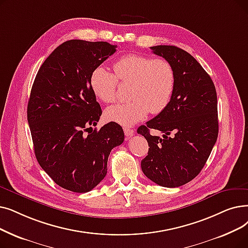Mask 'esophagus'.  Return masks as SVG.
I'll list each match as a JSON object with an SVG mask.
<instances>
[{
    "mask_svg": "<svg viewBox=\"0 0 248 248\" xmlns=\"http://www.w3.org/2000/svg\"><path fill=\"white\" fill-rule=\"evenodd\" d=\"M124 135H125L126 137L133 136L134 133H135V131L133 130V128H131V127H124Z\"/></svg>",
    "mask_w": 248,
    "mask_h": 248,
    "instance_id": "1",
    "label": "esophagus"
}]
</instances>
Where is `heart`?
<instances>
[{"instance_id": "1", "label": "heart", "mask_w": 248, "mask_h": 248, "mask_svg": "<svg viewBox=\"0 0 248 248\" xmlns=\"http://www.w3.org/2000/svg\"><path fill=\"white\" fill-rule=\"evenodd\" d=\"M114 74L103 67L93 70L90 86L94 94L104 103H113L117 98V86L131 84V100L108 107L105 110L107 121L123 125H132L144 120L150 112H162L173 95L175 72L171 63L148 56L131 53L113 63Z\"/></svg>"}]
</instances>
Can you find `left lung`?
<instances>
[{
    "label": "left lung",
    "mask_w": 248,
    "mask_h": 248,
    "mask_svg": "<svg viewBox=\"0 0 248 248\" xmlns=\"http://www.w3.org/2000/svg\"><path fill=\"white\" fill-rule=\"evenodd\" d=\"M150 48L173 67L175 88L166 108L138 128L150 147L141 167L158 186L178 187L200 173L217 141V92L209 74L186 50L174 46ZM151 128L163 137L151 134Z\"/></svg>",
    "instance_id": "obj_1"
}]
</instances>
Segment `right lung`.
Wrapping results in <instances>:
<instances>
[{
  "instance_id": "1",
  "label": "right lung",
  "mask_w": 248,
  "mask_h": 248,
  "mask_svg": "<svg viewBox=\"0 0 248 248\" xmlns=\"http://www.w3.org/2000/svg\"><path fill=\"white\" fill-rule=\"evenodd\" d=\"M115 48L105 41L68 40L41 64L32 85L27 120L35 157L64 189H93L107 173L111 150L124 140L123 127L113 122L87 133L102 114L90 76Z\"/></svg>"
}]
</instances>
